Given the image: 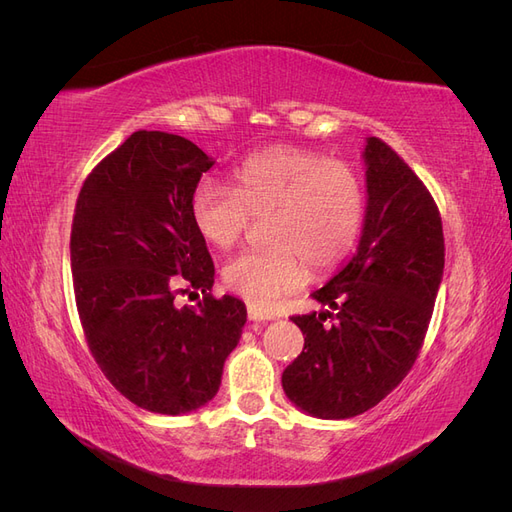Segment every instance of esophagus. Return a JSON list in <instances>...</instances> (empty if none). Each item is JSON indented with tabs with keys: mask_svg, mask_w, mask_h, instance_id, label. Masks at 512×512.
Returning <instances> with one entry per match:
<instances>
[{
	"mask_svg": "<svg viewBox=\"0 0 512 512\" xmlns=\"http://www.w3.org/2000/svg\"><path fill=\"white\" fill-rule=\"evenodd\" d=\"M247 318L260 322V320H271L273 314H269V312H265V309H262V307L250 303V305H247Z\"/></svg>",
	"mask_w": 512,
	"mask_h": 512,
	"instance_id": "1",
	"label": "esophagus"
}]
</instances>
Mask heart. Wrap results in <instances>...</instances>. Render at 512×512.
<instances>
[{
	"mask_svg": "<svg viewBox=\"0 0 512 512\" xmlns=\"http://www.w3.org/2000/svg\"><path fill=\"white\" fill-rule=\"evenodd\" d=\"M232 188L203 179L190 213L198 235L218 250L235 247L252 220H265V250L226 262V288L258 307L305 286L309 267L327 273L354 250L365 220V188L356 170L314 149L275 145L245 158Z\"/></svg>",
	"mask_w": 512,
	"mask_h": 512,
	"instance_id": "b5f03b06",
	"label": "heart"
}]
</instances>
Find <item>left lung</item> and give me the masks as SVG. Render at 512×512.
Instances as JSON below:
<instances>
[{
  "mask_svg": "<svg viewBox=\"0 0 512 512\" xmlns=\"http://www.w3.org/2000/svg\"><path fill=\"white\" fill-rule=\"evenodd\" d=\"M365 166L359 250L312 294L327 312L292 316L305 346L282 386L294 406L318 418L363 414L408 376L444 271L442 218L425 183L376 136L367 138Z\"/></svg>",
  "mask_w": 512,
  "mask_h": 512,
  "instance_id": "left-lung-1",
  "label": "left lung"
}]
</instances>
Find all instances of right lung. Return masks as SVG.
Masks as SVG:
<instances>
[{
	"mask_svg": "<svg viewBox=\"0 0 512 512\" xmlns=\"http://www.w3.org/2000/svg\"><path fill=\"white\" fill-rule=\"evenodd\" d=\"M213 162L177 134L138 130L76 198L70 262L81 327L102 374L138 408L183 414L218 393L247 312L211 294L215 267L190 200ZM204 292L194 308L179 293Z\"/></svg>",
	"mask_w": 512,
	"mask_h": 512,
	"instance_id": "obj_1",
	"label": "right lung"
}]
</instances>
